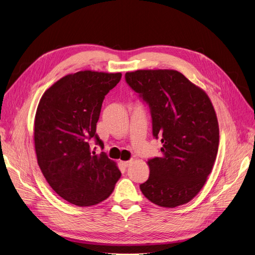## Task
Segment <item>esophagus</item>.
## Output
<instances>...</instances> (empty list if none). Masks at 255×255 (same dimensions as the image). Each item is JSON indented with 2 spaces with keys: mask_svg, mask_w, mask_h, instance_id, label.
<instances>
[{
  "mask_svg": "<svg viewBox=\"0 0 255 255\" xmlns=\"http://www.w3.org/2000/svg\"><path fill=\"white\" fill-rule=\"evenodd\" d=\"M120 163H121V165H122V166H124V167H128V166L130 165L131 161H121Z\"/></svg>",
  "mask_w": 255,
  "mask_h": 255,
  "instance_id": "34e87169",
  "label": "esophagus"
}]
</instances>
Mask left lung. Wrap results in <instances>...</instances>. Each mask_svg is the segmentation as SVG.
<instances>
[{
    "instance_id": "1",
    "label": "left lung",
    "mask_w": 255,
    "mask_h": 255,
    "mask_svg": "<svg viewBox=\"0 0 255 255\" xmlns=\"http://www.w3.org/2000/svg\"><path fill=\"white\" fill-rule=\"evenodd\" d=\"M125 78L149 104L153 135L162 143L139 188L159 207L187 204L202 190L218 152L219 125L208 94L172 69L136 70Z\"/></svg>"
}]
</instances>
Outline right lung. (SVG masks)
Returning <instances> with one entry per match:
<instances>
[{
	"label": "right lung",
	"mask_w": 255,
	"mask_h": 255,
	"mask_svg": "<svg viewBox=\"0 0 255 255\" xmlns=\"http://www.w3.org/2000/svg\"><path fill=\"white\" fill-rule=\"evenodd\" d=\"M122 73L78 71L60 78L39 101L34 121L38 165L59 196L78 207L97 205L109 197L121 177L104 152H91L105 95Z\"/></svg>",
	"instance_id": "right-lung-1"
}]
</instances>
